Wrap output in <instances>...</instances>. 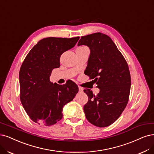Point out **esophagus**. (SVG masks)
Wrapping results in <instances>:
<instances>
[{
	"label": "esophagus",
	"mask_w": 154,
	"mask_h": 154,
	"mask_svg": "<svg viewBox=\"0 0 154 154\" xmlns=\"http://www.w3.org/2000/svg\"><path fill=\"white\" fill-rule=\"evenodd\" d=\"M83 90H84V89H83L82 87L79 86V91H80V92H82Z\"/></svg>",
	"instance_id": "34e87169"
}]
</instances>
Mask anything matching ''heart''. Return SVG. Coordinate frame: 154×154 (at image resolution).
<instances>
[{"label":"heart","instance_id":"b5f03b06","mask_svg":"<svg viewBox=\"0 0 154 154\" xmlns=\"http://www.w3.org/2000/svg\"><path fill=\"white\" fill-rule=\"evenodd\" d=\"M82 47H84V46H81V47H80V48H82Z\"/></svg>","mask_w":154,"mask_h":154}]
</instances>
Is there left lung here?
Wrapping results in <instances>:
<instances>
[{
    "instance_id": "8db88e82",
    "label": "left lung",
    "mask_w": 154,
    "mask_h": 154,
    "mask_svg": "<svg viewBox=\"0 0 154 154\" xmlns=\"http://www.w3.org/2000/svg\"><path fill=\"white\" fill-rule=\"evenodd\" d=\"M86 45L91 53L86 75L98 84L100 93L93 94L89 89L84 106L87 120L94 126H110L121 116L129 97L131 75L128 65L111 38L100 32L81 37L78 45ZM84 72V73H85Z\"/></svg>"
}]
</instances>
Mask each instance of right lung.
I'll use <instances>...</instances> for the list:
<instances>
[{
	"label": "right lung",
	"instance_id": "obj_1",
	"mask_svg": "<svg viewBox=\"0 0 154 154\" xmlns=\"http://www.w3.org/2000/svg\"><path fill=\"white\" fill-rule=\"evenodd\" d=\"M79 39L43 38L23 62L19 73L20 100L34 122L49 126L60 121L63 107L78 93L77 85L73 81L59 85L51 82L49 78L54 68L60 66L61 55L75 46Z\"/></svg>",
	"mask_w": 154,
	"mask_h": 154
}]
</instances>
